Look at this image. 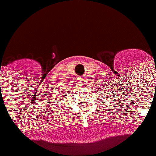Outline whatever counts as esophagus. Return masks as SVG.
<instances>
[{
	"label": "esophagus",
	"instance_id": "1",
	"mask_svg": "<svg viewBox=\"0 0 156 156\" xmlns=\"http://www.w3.org/2000/svg\"><path fill=\"white\" fill-rule=\"evenodd\" d=\"M81 80H82V79H81ZM81 83H83V80H82V81H81Z\"/></svg>",
	"mask_w": 156,
	"mask_h": 156
}]
</instances>
